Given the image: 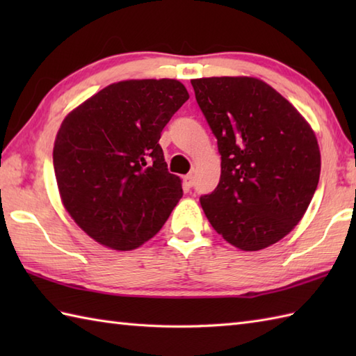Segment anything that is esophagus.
Masks as SVG:
<instances>
[{
    "mask_svg": "<svg viewBox=\"0 0 356 356\" xmlns=\"http://www.w3.org/2000/svg\"><path fill=\"white\" fill-rule=\"evenodd\" d=\"M184 184L188 188H191L194 185V176H193V174H186V176L184 177Z\"/></svg>",
    "mask_w": 356,
    "mask_h": 356,
    "instance_id": "esophagus-1",
    "label": "esophagus"
}]
</instances>
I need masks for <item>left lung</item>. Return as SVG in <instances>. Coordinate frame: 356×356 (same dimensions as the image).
I'll return each mask as SVG.
<instances>
[{
  "mask_svg": "<svg viewBox=\"0 0 356 356\" xmlns=\"http://www.w3.org/2000/svg\"><path fill=\"white\" fill-rule=\"evenodd\" d=\"M191 84L222 156L220 182L200 197L207 218L243 251L277 243L301 220L318 185L321 157L312 128L260 79Z\"/></svg>",
  "mask_w": 356,
  "mask_h": 356,
  "instance_id": "1",
  "label": "left lung"
}]
</instances>
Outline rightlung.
<instances>
[{"label":"right lung","mask_w":356,"mask_h":356,"mask_svg":"<svg viewBox=\"0 0 356 356\" xmlns=\"http://www.w3.org/2000/svg\"><path fill=\"white\" fill-rule=\"evenodd\" d=\"M188 97L176 79L120 81L64 119L53 148L59 194L97 243L116 251L139 248L182 199L159 139Z\"/></svg>","instance_id":"1"}]
</instances>
